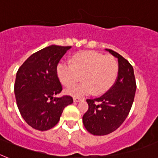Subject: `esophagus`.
<instances>
[{"label":"esophagus","mask_w":158,"mask_h":158,"mask_svg":"<svg viewBox=\"0 0 158 158\" xmlns=\"http://www.w3.org/2000/svg\"><path fill=\"white\" fill-rule=\"evenodd\" d=\"M73 100H74V101L75 102H79V101H82V98H80V97H74V98H73Z\"/></svg>","instance_id":"34e87169"}]
</instances>
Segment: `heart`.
Segmentation results:
<instances>
[{
  "instance_id": "obj_1",
  "label": "heart",
  "mask_w": 158,
  "mask_h": 158,
  "mask_svg": "<svg viewBox=\"0 0 158 158\" xmlns=\"http://www.w3.org/2000/svg\"><path fill=\"white\" fill-rule=\"evenodd\" d=\"M59 80L65 86H71L80 79L83 83L67 88V93L74 96L96 94L107 92L116 81L118 74V64L110 55L93 51H83L75 53L71 63L61 60L56 67Z\"/></svg>"
}]
</instances>
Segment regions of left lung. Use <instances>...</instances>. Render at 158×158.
<instances>
[{"label":"left lung","mask_w":158,"mask_h":158,"mask_svg":"<svg viewBox=\"0 0 158 158\" xmlns=\"http://www.w3.org/2000/svg\"><path fill=\"white\" fill-rule=\"evenodd\" d=\"M118 61V74L114 84L101 97L88 99V111L83 123L88 132L105 135L114 131L129 114L136 90L132 66L114 50L106 49Z\"/></svg>","instance_id":"8db88e82"}]
</instances>
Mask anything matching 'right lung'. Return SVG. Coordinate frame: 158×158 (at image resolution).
Instances as JSON below:
<instances>
[{"instance_id":"1","label":"right lung","mask_w":158,"mask_h":158,"mask_svg":"<svg viewBox=\"0 0 158 158\" xmlns=\"http://www.w3.org/2000/svg\"><path fill=\"white\" fill-rule=\"evenodd\" d=\"M70 46L51 45L31 55L16 75L15 94L19 112L34 129L47 131L60 120L64 108L73 103L70 96L54 97L62 91L57 63Z\"/></svg>"}]
</instances>
